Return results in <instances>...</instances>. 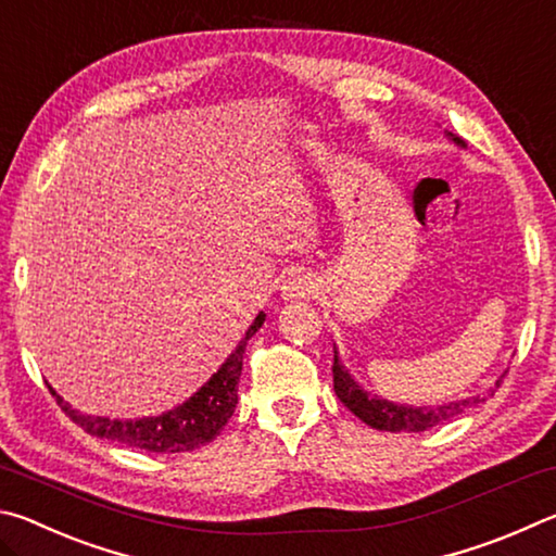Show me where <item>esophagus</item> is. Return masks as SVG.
<instances>
[{
  "mask_svg": "<svg viewBox=\"0 0 556 556\" xmlns=\"http://www.w3.org/2000/svg\"><path fill=\"white\" fill-rule=\"evenodd\" d=\"M281 299L296 301V299H312L316 296L318 285L312 275H291L285 285H281Z\"/></svg>",
  "mask_w": 556,
  "mask_h": 556,
  "instance_id": "esophagus-1",
  "label": "esophagus"
}]
</instances>
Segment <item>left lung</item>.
Instances as JSON below:
<instances>
[{"label": "left lung", "instance_id": "8db88e82", "mask_svg": "<svg viewBox=\"0 0 556 556\" xmlns=\"http://www.w3.org/2000/svg\"><path fill=\"white\" fill-rule=\"evenodd\" d=\"M446 137L454 142L456 147L466 149V142L456 135L446 131ZM505 378V372L495 380L493 388H488L485 392H478L473 397H464V400H454V402H444V404H421V407H414V404H400V402H390L384 397H378L368 390H363L361 384L355 382L351 370L345 368L338 357V348L333 343V390L338 394L348 409H351L357 419H363L365 425L380 431H427L431 427L446 425V421L456 419L458 414H464L470 407H478V404L485 402L491 394L501 388V382Z\"/></svg>", "mask_w": 556, "mask_h": 556}]
</instances>
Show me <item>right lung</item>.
Masks as SVG:
<instances>
[{
  "instance_id": "right-lung-1",
  "label": "right lung",
  "mask_w": 556,
  "mask_h": 556,
  "mask_svg": "<svg viewBox=\"0 0 556 556\" xmlns=\"http://www.w3.org/2000/svg\"><path fill=\"white\" fill-rule=\"evenodd\" d=\"M265 312H260L255 321L244 331L238 348L225 357V363L215 370L208 382H203L191 397L156 417L142 419H110V417H92L73 409L68 402L55 392L51 384L49 390L59 402V407L71 417L83 431L90 437L115 441L122 446L142 448L149 454H178V451H193L205 446L208 441L220 434V429L228 425L235 407H238V382L242 372V353L244 345L255 336L262 324H265Z\"/></svg>"
}]
</instances>
